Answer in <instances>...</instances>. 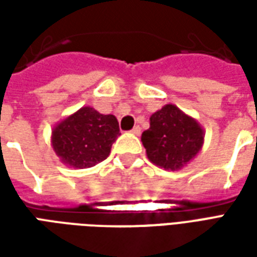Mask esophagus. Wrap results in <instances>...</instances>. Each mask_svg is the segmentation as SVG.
I'll return each instance as SVG.
<instances>
[{"label": "esophagus", "mask_w": 257, "mask_h": 257, "mask_svg": "<svg viewBox=\"0 0 257 257\" xmlns=\"http://www.w3.org/2000/svg\"><path fill=\"white\" fill-rule=\"evenodd\" d=\"M131 132L138 136V135H140V132H142V128H140L139 125H136V126H135V128L132 129V131H131Z\"/></svg>", "instance_id": "esophagus-1"}]
</instances>
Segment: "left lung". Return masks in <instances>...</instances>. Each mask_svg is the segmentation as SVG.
<instances>
[{"label": "left lung", "mask_w": 257, "mask_h": 257, "mask_svg": "<svg viewBox=\"0 0 257 257\" xmlns=\"http://www.w3.org/2000/svg\"><path fill=\"white\" fill-rule=\"evenodd\" d=\"M204 128L175 104H165L150 117V128L142 134L147 158L165 171L186 167L204 146Z\"/></svg>", "instance_id": "left-lung-1"}]
</instances>
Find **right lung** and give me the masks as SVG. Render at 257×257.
<instances>
[{
	"instance_id": "obj_1",
	"label": "right lung",
	"mask_w": 257,
	"mask_h": 257,
	"mask_svg": "<svg viewBox=\"0 0 257 257\" xmlns=\"http://www.w3.org/2000/svg\"><path fill=\"white\" fill-rule=\"evenodd\" d=\"M119 135L112 114L104 115L85 106L53 126L51 143L64 165L85 169L106 160Z\"/></svg>"
}]
</instances>
